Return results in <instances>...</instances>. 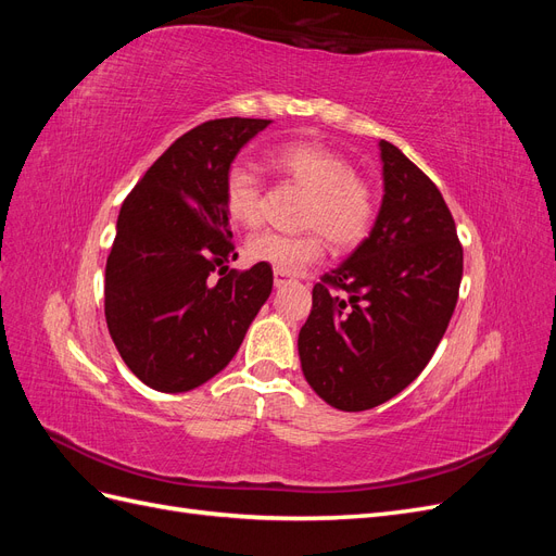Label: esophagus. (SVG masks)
<instances>
[{
	"label": "esophagus",
	"instance_id": "esophagus-1",
	"mask_svg": "<svg viewBox=\"0 0 556 556\" xmlns=\"http://www.w3.org/2000/svg\"><path fill=\"white\" fill-rule=\"evenodd\" d=\"M292 280V274H285V271H274V282H276V288H282L285 282H290Z\"/></svg>",
	"mask_w": 556,
	"mask_h": 556
}]
</instances>
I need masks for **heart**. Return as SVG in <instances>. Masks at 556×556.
Here are the masks:
<instances>
[{
	"instance_id": "1",
	"label": "heart",
	"mask_w": 556,
	"mask_h": 556,
	"mask_svg": "<svg viewBox=\"0 0 556 556\" xmlns=\"http://www.w3.org/2000/svg\"><path fill=\"white\" fill-rule=\"evenodd\" d=\"M274 169L311 192L304 208V225L315 227L301 237L278 231L255 233L245 245L252 262L268 264L276 271L296 274L325 255V237L339 248L357 245L376 217V201L368 185L355 174L352 162L315 141H292L276 148ZM225 208L231 223L257 227L264 215L262 180L248 164H233L225 180Z\"/></svg>"
}]
</instances>
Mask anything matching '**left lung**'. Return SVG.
I'll list each match as a JSON object with an SVG mask.
<instances>
[{"label": "left lung", "instance_id": "left-lung-1", "mask_svg": "<svg viewBox=\"0 0 556 556\" xmlns=\"http://www.w3.org/2000/svg\"><path fill=\"white\" fill-rule=\"evenodd\" d=\"M378 148L382 201L374 229L315 285L296 343L315 394L345 413L380 406L422 374L457 306L464 271L439 188L394 143Z\"/></svg>", "mask_w": 556, "mask_h": 556}]
</instances>
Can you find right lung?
I'll use <instances>...</instances> for the list:
<instances>
[{"mask_svg": "<svg viewBox=\"0 0 556 556\" xmlns=\"http://www.w3.org/2000/svg\"><path fill=\"white\" fill-rule=\"evenodd\" d=\"M268 125L220 117L182 134L117 215L106 260V325L129 371L157 392H190L220 374L271 294L268 264L227 271L239 255L225 208L231 162Z\"/></svg>", "mask_w": 556, "mask_h": 556, "instance_id": "1", "label": "right lung"}]
</instances>
